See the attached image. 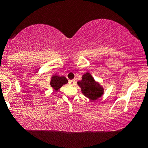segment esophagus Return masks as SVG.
Wrapping results in <instances>:
<instances>
[{"label":"esophagus","instance_id":"34e87169","mask_svg":"<svg viewBox=\"0 0 148 148\" xmlns=\"http://www.w3.org/2000/svg\"><path fill=\"white\" fill-rule=\"evenodd\" d=\"M69 84L71 86H73V85L75 84V79H71L69 81Z\"/></svg>","mask_w":148,"mask_h":148}]
</instances>
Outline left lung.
<instances>
[{
	"label": "left lung",
	"instance_id": "8db88e82",
	"mask_svg": "<svg viewBox=\"0 0 148 148\" xmlns=\"http://www.w3.org/2000/svg\"><path fill=\"white\" fill-rule=\"evenodd\" d=\"M77 84L81 88L82 94L91 101H95L104 94V88L99 82L95 81L89 72H86L82 76Z\"/></svg>",
	"mask_w": 148,
	"mask_h": 148
}]
</instances>
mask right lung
Segmentation results:
<instances>
[{"label": "right lung", "instance_id": "1", "mask_svg": "<svg viewBox=\"0 0 148 148\" xmlns=\"http://www.w3.org/2000/svg\"><path fill=\"white\" fill-rule=\"evenodd\" d=\"M68 79L64 76H60L58 75H53L51 77L50 81V86L52 89H54L56 91H57L61 87L65 84H68Z\"/></svg>", "mask_w": 148, "mask_h": 148}]
</instances>
